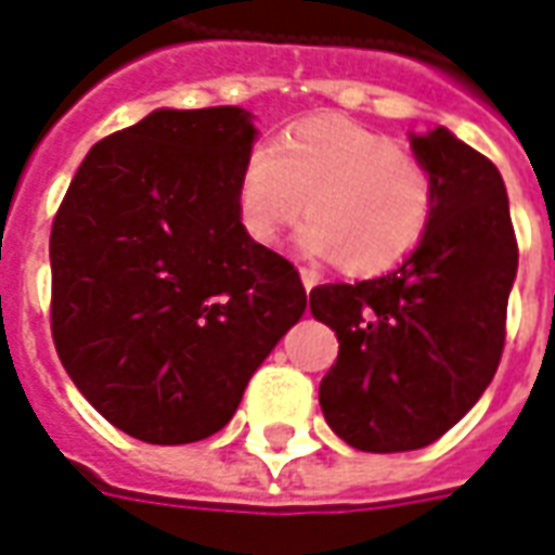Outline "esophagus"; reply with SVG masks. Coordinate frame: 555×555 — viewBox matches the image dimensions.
Wrapping results in <instances>:
<instances>
[{
    "instance_id": "obj_1",
    "label": "esophagus",
    "mask_w": 555,
    "mask_h": 555,
    "mask_svg": "<svg viewBox=\"0 0 555 555\" xmlns=\"http://www.w3.org/2000/svg\"><path fill=\"white\" fill-rule=\"evenodd\" d=\"M299 279H302V288L306 291H311L320 282L318 270H311V267H299Z\"/></svg>"
}]
</instances>
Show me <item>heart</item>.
<instances>
[{
	"label": "heart",
	"mask_w": 555,
	"mask_h": 555,
	"mask_svg": "<svg viewBox=\"0 0 555 555\" xmlns=\"http://www.w3.org/2000/svg\"><path fill=\"white\" fill-rule=\"evenodd\" d=\"M297 244L382 273L412 256L435 215V182L391 134L344 117H311L246 152L235 184L237 220L256 244H276L302 211Z\"/></svg>",
	"instance_id": "heart-1"
}]
</instances>
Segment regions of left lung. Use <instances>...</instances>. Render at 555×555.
Masks as SVG:
<instances>
[{
    "label": "left lung",
    "instance_id": "obj_1",
    "mask_svg": "<svg viewBox=\"0 0 555 555\" xmlns=\"http://www.w3.org/2000/svg\"><path fill=\"white\" fill-rule=\"evenodd\" d=\"M409 143L435 182L421 246L385 276L318 285L309 297L311 314L338 335L320 409L364 453L421 450L474 409L500 364L518 273L494 164L444 126Z\"/></svg>",
    "mask_w": 555,
    "mask_h": 555
}]
</instances>
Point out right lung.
I'll list each match as a JSON object with an SVG mask.
<instances>
[{
  "label": "right lung",
  "mask_w": 555,
  "mask_h": 555,
  "mask_svg": "<svg viewBox=\"0 0 555 555\" xmlns=\"http://www.w3.org/2000/svg\"><path fill=\"white\" fill-rule=\"evenodd\" d=\"M258 129L237 105L158 108L88 152L52 237V338L96 412L146 444L220 433L302 318L288 258L237 220Z\"/></svg>",
  "instance_id": "right-lung-1"
}]
</instances>
